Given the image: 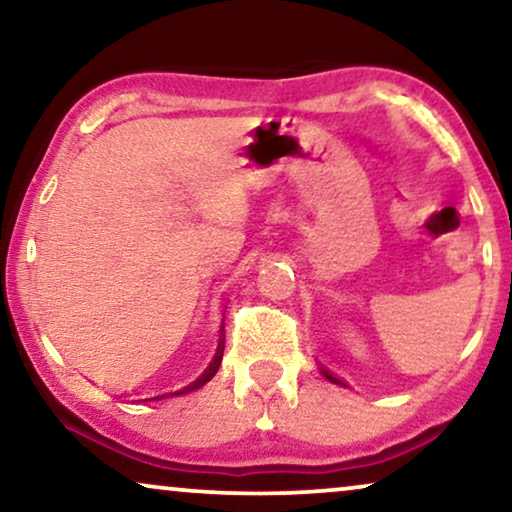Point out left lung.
<instances>
[{
	"label": "left lung",
	"instance_id": "8db88e82",
	"mask_svg": "<svg viewBox=\"0 0 512 512\" xmlns=\"http://www.w3.org/2000/svg\"><path fill=\"white\" fill-rule=\"evenodd\" d=\"M321 375H324L326 377V380H331V382H335V384H342L340 380H338V377H335L333 373H331V370H328V368H321Z\"/></svg>",
	"mask_w": 512,
	"mask_h": 512
}]
</instances>
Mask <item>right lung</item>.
<instances>
[{
  "instance_id": "obj_1",
  "label": "right lung",
  "mask_w": 512,
  "mask_h": 512,
  "mask_svg": "<svg viewBox=\"0 0 512 512\" xmlns=\"http://www.w3.org/2000/svg\"><path fill=\"white\" fill-rule=\"evenodd\" d=\"M223 347H226V333H223V326H221V338H219V347H216V354H214V359H212V363H209V366L205 368V373H202L200 377H195V380H193L191 384H186V387H181V389H177V391H167V394H160V396H156V398L181 396V394H188V391H195V389L205 387V384H207L209 380H212V377L216 375V370H219V366H221V359H223Z\"/></svg>"
}]
</instances>
